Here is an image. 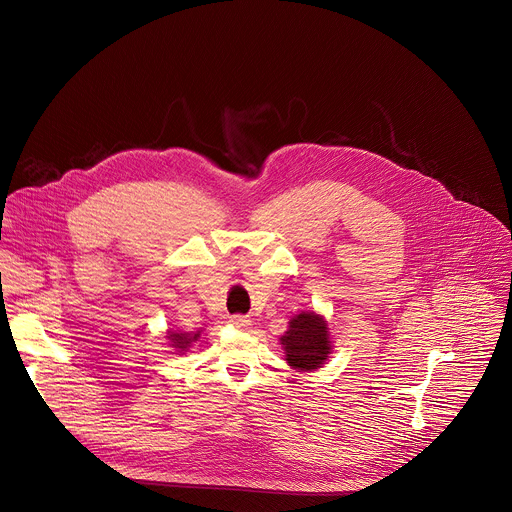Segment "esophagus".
<instances>
[{
    "instance_id": "34e87169",
    "label": "esophagus",
    "mask_w": 512,
    "mask_h": 512,
    "mask_svg": "<svg viewBox=\"0 0 512 512\" xmlns=\"http://www.w3.org/2000/svg\"><path fill=\"white\" fill-rule=\"evenodd\" d=\"M230 324H232L234 328H238V330H244V328L250 326V320H248L246 316H240V314H238V316H232V318H230Z\"/></svg>"
}]
</instances>
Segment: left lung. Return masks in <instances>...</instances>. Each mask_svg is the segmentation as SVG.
I'll use <instances>...</instances> for the list:
<instances>
[{
    "label": "left lung",
    "instance_id": "obj_1",
    "mask_svg": "<svg viewBox=\"0 0 512 512\" xmlns=\"http://www.w3.org/2000/svg\"><path fill=\"white\" fill-rule=\"evenodd\" d=\"M286 363L296 371L320 369L334 351L328 322L322 314L306 310L288 322V330L280 338Z\"/></svg>",
    "mask_w": 512,
    "mask_h": 512
}]
</instances>
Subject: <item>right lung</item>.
<instances>
[{
    "label": "right lung",
    "instance_id": "obj_1",
    "mask_svg": "<svg viewBox=\"0 0 512 512\" xmlns=\"http://www.w3.org/2000/svg\"><path fill=\"white\" fill-rule=\"evenodd\" d=\"M202 334V330L196 332H184V330H167V343L172 349V353L176 355H184L188 351V347H192L194 341H198Z\"/></svg>",
    "mask_w": 512,
    "mask_h": 512
}]
</instances>
